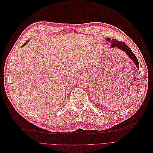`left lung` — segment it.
I'll use <instances>...</instances> for the list:
<instances>
[{"mask_svg": "<svg viewBox=\"0 0 153 153\" xmlns=\"http://www.w3.org/2000/svg\"><path fill=\"white\" fill-rule=\"evenodd\" d=\"M106 41H110V43H112V45H111L112 47H117L118 48H120V49L123 51V52H125V53L128 54V56L131 58V60L134 62L136 67L137 68H139V62L137 57H136V56L134 54V53H133L130 48L128 47V45H126L124 42L119 41L118 40L114 39H113L111 40L110 38H107Z\"/></svg>", "mask_w": 153, "mask_h": 153, "instance_id": "1", "label": "left lung"}]
</instances>
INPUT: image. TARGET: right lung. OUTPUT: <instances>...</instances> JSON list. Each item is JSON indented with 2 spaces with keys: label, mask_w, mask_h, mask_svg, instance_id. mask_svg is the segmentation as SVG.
I'll return each mask as SVG.
<instances>
[{
  "label": "right lung",
  "mask_w": 153,
  "mask_h": 153,
  "mask_svg": "<svg viewBox=\"0 0 153 153\" xmlns=\"http://www.w3.org/2000/svg\"><path fill=\"white\" fill-rule=\"evenodd\" d=\"M26 43H25V44H24V45H25V44H26ZM24 45H23V46H24Z\"/></svg>",
  "instance_id": "1"
}]
</instances>
